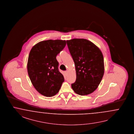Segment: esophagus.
I'll return each mask as SVG.
<instances>
[{
    "instance_id": "esophagus-1",
    "label": "esophagus",
    "mask_w": 134,
    "mask_h": 134,
    "mask_svg": "<svg viewBox=\"0 0 134 134\" xmlns=\"http://www.w3.org/2000/svg\"><path fill=\"white\" fill-rule=\"evenodd\" d=\"M65 75H67L68 74V71H65Z\"/></svg>"
}]
</instances>
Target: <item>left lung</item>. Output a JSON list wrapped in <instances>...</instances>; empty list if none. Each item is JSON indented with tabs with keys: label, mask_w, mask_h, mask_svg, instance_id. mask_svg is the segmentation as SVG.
Masks as SVG:
<instances>
[{
	"label": "left lung",
	"mask_w": 134,
	"mask_h": 134,
	"mask_svg": "<svg viewBox=\"0 0 134 134\" xmlns=\"http://www.w3.org/2000/svg\"><path fill=\"white\" fill-rule=\"evenodd\" d=\"M66 43L74 60L76 79L71 84L78 95L90 94L98 88L104 74L103 54L99 48L85 39H71Z\"/></svg>",
	"instance_id": "8db88e82"
}]
</instances>
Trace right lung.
<instances>
[{
    "mask_svg": "<svg viewBox=\"0 0 134 134\" xmlns=\"http://www.w3.org/2000/svg\"><path fill=\"white\" fill-rule=\"evenodd\" d=\"M65 45V40H45L35 44L30 52L28 74L35 89L44 96L56 95L65 80L59 70L56 57Z\"/></svg>",
    "mask_w": 134,
    "mask_h": 134,
    "instance_id": "right-lung-1",
    "label": "right lung"
}]
</instances>
